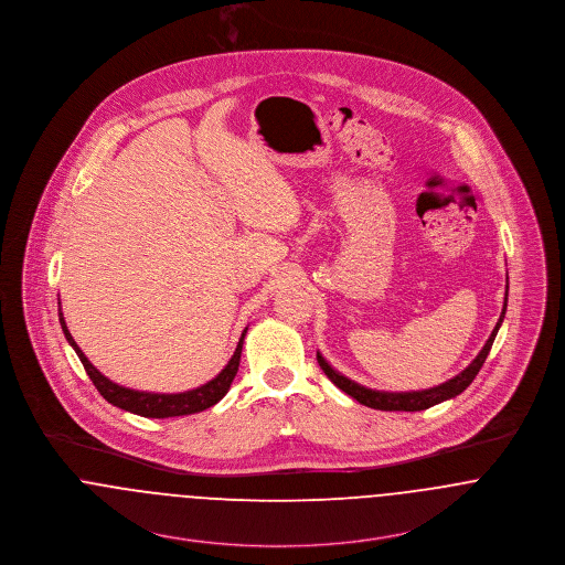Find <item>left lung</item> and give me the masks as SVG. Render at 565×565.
<instances>
[{"instance_id": "8db88e82", "label": "left lung", "mask_w": 565, "mask_h": 565, "mask_svg": "<svg viewBox=\"0 0 565 565\" xmlns=\"http://www.w3.org/2000/svg\"><path fill=\"white\" fill-rule=\"evenodd\" d=\"M505 307H508V286H505V300H503V309H501V316H499L498 324L491 332V337L487 339L484 348L480 350V354L465 366L463 371L459 375H455L452 380L439 384V386H433L427 391H414V393H386V391H373V388H366L356 384L354 380L341 375L339 371H334L327 359L318 352V365L322 366V371L327 373V377L331 380L332 384L337 388H341L345 395H350L352 398H356L359 403H363L366 407H373V409H382V412H420V409H427L433 407L446 398L457 397L461 395L465 388L473 382V377L478 375V371L484 365L489 352H491V345L498 337L499 327L503 322V316H505Z\"/></svg>"}]
</instances>
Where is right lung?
Instances as JSON below:
<instances>
[{
    "label": "right lung",
    "instance_id": "add662e5",
    "mask_svg": "<svg viewBox=\"0 0 565 565\" xmlns=\"http://www.w3.org/2000/svg\"><path fill=\"white\" fill-rule=\"evenodd\" d=\"M60 324H62V331L66 334L67 343L74 348L76 356L81 359V363L85 366L87 375L92 377V382H94V386L98 388V393H100L102 397L106 398L108 403H113V405L126 409V412H132V414L145 416V418L188 416V414H196V412H202V409L215 405L217 401H222L224 395L231 391L234 375H236V371H238L243 339H245V332H247V329H245L243 334H241V339H238V343H236V350H234L233 359L228 361V365L224 366L211 382L202 384V386L194 388V391L164 395V393L132 391V388L119 386V384L110 382L106 375H102L100 371L89 363V359L83 354V350L76 345V341L72 339V334L67 331L66 320H64V313H62V305H60Z\"/></svg>",
    "mask_w": 565,
    "mask_h": 565
}]
</instances>
